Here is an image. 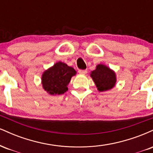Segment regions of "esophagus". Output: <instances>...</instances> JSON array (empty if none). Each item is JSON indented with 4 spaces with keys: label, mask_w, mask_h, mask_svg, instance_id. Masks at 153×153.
<instances>
[{
    "label": "esophagus",
    "mask_w": 153,
    "mask_h": 153,
    "mask_svg": "<svg viewBox=\"0 0 153 153\" xmlns=\"http://www.w3.org/2000/svg\"><path fill=\"white\" fill-rule=\"evenodd\" d=\"M78 73H80V74H86L87 73V70H79L78 71Z\"/></svg>",
    "instance_id": "esophagus-1"
}]
</instances>
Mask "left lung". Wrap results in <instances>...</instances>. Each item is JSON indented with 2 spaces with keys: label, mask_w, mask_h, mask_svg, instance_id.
Segmentation results:
<instances>
[{
  "label": "left lung",
  "mask_w": 153,
  "mask_h": 153,
  "mask_svg": "<svg viewBox=\"0 0 153 153\" xmlns=\"http://www.w3.org/2000/svg\"><path fill=\"white\" fill-rule=\"evenodd\" d=\"M91 77L94 80L97 89L101 92L113 88L117 82L114 72L101 64L98 65L96 70L91 72Z\"/></svg>",
  "instance_id": "obj_1"
}]
</instances>
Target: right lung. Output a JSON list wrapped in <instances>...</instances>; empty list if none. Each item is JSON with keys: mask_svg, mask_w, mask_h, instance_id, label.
I'll list each match as a JSON object with an SVG mask.
<instances>
[{"mask_svg": "<svg viewBox=\"0 0 153 153\" xmlns=\"http://www.w3.org/2000/svg\"><path fill=\"white\" fill-rule=\"evenodd\" d=\"M76 71L65 63L58 62L45 71L42 75L43 88L50 95L63 94L68 91V85Z\"/></svg>", "mask_w": 153, "mask_h": 153, "instance_id": "right-lung-1", "label": "right lung"}]
</instances>
